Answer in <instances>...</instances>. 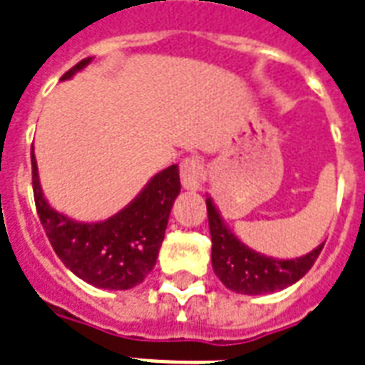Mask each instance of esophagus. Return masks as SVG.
I'll use <instances>...</instances> for the list:
<instances>
[{
  "mask_svg": "<svg viewBox=\"0 0 365 365\" xmlns=\"http://www.w3.org/2000/svg\"><path fill=\"white\" fill-rule=\"evenodd\" d=\"M203 171L197 158H185L180 163V182L185 190H197L202 186Z\"/></svg>",
  "mask_w": 365,
  "mask_h": 365,
  "instance_id": "1",
  "label": "esophagus"
}]
</instances>
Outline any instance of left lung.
<instances>
[{
    "label": "left lung",
    "instance_id": "left-lung-1",
    "mask_svg": "<svg viewBox=\"0 0 365 365\" xmlns=\"http://www.w3.org/2000/svg\"><path fill=\"white\" fill-rule=\"evenodd\" d=\"M207 203L209 232H211V262L217 278L228 289L242 295H262L289 287L309 272L320 255L324 244L297 259H274L257 253L242 244L225 225L211 197Z\"/></svg>",
    "mask_w": 365,
    "mask_h": 365
}]
</instances>
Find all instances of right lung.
I'll use <instances>...</instances> for the list:
<instances>
[{"label": "right lung", "mask_w": 365, "mask_h": 365, "mask_svg": "<svg viewBox=\"0 0 365 365\" xmlns=\"http://www.w3.org/2000/svg\"><path fill=\"white\" fill-rule=\"evenodd\" d=\"M91 62L83 58L61 80L72 78ZM32 188L39 221L64 267L87 284L103 289H131L156 264L169 213L180 192L179 168L154 175L127 207L101 222H80L58 213L45 200L32 150Z\"/></svg>", "instance_id": "1"}]
</instances>
